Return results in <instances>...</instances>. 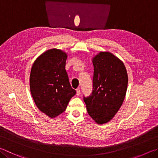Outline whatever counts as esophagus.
Here are the masks:
<instances>
[{"label":"esophagus","instance_id":"1","mask_svg":"<svg viewBox=\"0 0 158 158\" xmlns=\"http://www.w3.org/2000/svg\"><path fill=\"white\" fill-rule=\"evenodd\" d=\"M80 93H81V92H80V89H79V88H77V90H76V94H77V96H79V94H80Z\"/></svg>","mask_w":158,"mask_h":158}]
</instances>
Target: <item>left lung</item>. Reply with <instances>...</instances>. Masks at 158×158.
Returning <instances> with one entry per match:
<instances>
[{
  "instance_id": "obj_1",
  "label": "left lung",
  "mask_w": 158,
  "mask_h": 158,
  "mask_svg": "<svg viewBox=\"0 0 158 158\" xmlns=\"http://www.w3.org/2000/svg\"><path fill=\"white\" fill-rule=\"evenodd\" d=\"M92 61L93 90L84 100L92 119L97 124H104L113 118L124 102L128 74L123 61L110 52H99Z\"/></svg>"
}]
</instances>
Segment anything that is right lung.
Listing matches in <instances>:
<instances>
[{
    "instance_id": "right-lung-1",
    "label": "right lung",
    "mask_w": 158,
    "mask_h": 158,
    "mask_svg": "<svg viewBox=\"0 0 158 158\" xmlns=\"http://www.w3.org/2000/svg\"><path fill=\"white\" fill-rule=\"evenodd\" d=\"M67 57L65 52L52 48L37 57L31 69V97L39 110L50 118L64 113L76 93L65 71Z\"/></svg>"
}]
</instances>
